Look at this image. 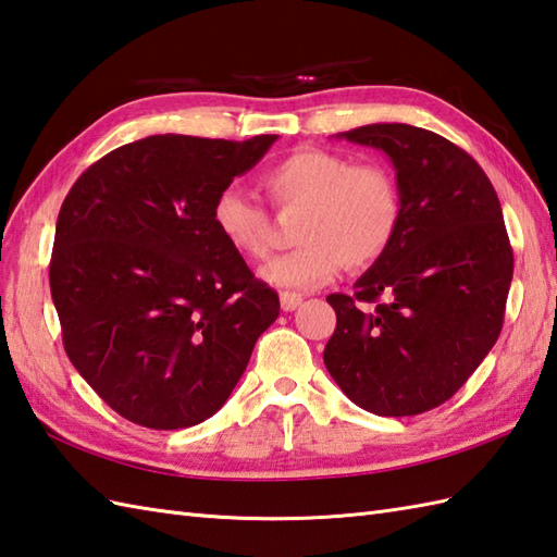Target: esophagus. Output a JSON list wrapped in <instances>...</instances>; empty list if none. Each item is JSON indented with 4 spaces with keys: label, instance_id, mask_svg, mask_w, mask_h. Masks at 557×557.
Returning a JSON list of instances; mask_svg holds the SVG:
<instances>
[{
    "label": "esophagus",
    "instance_id": "esophagus-1",
    "mask_svg": "<svg viewBox=\"0 0 557 557\" xmlns=\"http://www.w3.org/2000/svg\"><path fill=\"white\" fill-rule=\"evenodd\" d=\"M302 305V295L300 293H281V307L286 312H293V310H298V307Z\"/></svg>",
    "mask_w": 557,
    "mask_h": 557
}]
</instances>
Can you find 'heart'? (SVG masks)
<instances>
[{
    "mask_svg": "<svg viewBox=\"0 0 557 557\" xmlns=\"http://www.w3.org/2000/svg\"><path fill=\"white\" fill-rule=\"evenodd\" d=\"M262 188L278 209H302L295 250L262 267L274 288L312 290L343 269L372 267L388 252L403 221V197L388 169L352 164L348 157L302 147L264 171ZM212 224L233 252L267 257L274 240L262 205L236 188L216 195Z\"/></svg>",
    "mask_w": 557,
    "mask_h": 557,
    "instance_id": "heart-1",
    "label": "heart"
}]
</instances>
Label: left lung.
<instances>
[{"mask_svg": "<svg viewBox=\"0 0 557 557\" xmlns=\"http://www.w3.org/2000/svg\"><path fill=\"white\" fill-rule=\"evenodd\" d=\"M336 138L391 159L403 221L355 293L326 298L336 331L324 364L362 410L422 414L453 398L500 336L515 259L498 195L472 157L431 131L369 123Z\"/></svg>", "mask_w": 557, "mask_h": 557, "instance_id": "left-lung-1", "label": "left lung"}]
</instances>
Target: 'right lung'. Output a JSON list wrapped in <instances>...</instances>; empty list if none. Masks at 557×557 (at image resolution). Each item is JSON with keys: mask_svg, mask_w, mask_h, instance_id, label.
Returning <instances> with one entry per match:
<instances>
[{"mask_svg": "<svg viewBox=\"0 0 557 557\" xmlns=\"http://www.w3.org/2000/svg\"><path fill=\"white\" fill-rule=\"evenodd\" d=\"M276 138L150 135L95 162L61 205L49 288L64 348L128 422H205L276 321L278 295L212 224L216 195Z\"/></svg>", "mask_w": 557, "mask_h": 557, "instance_id": "1", "label": "right lung"}]
</instances>
